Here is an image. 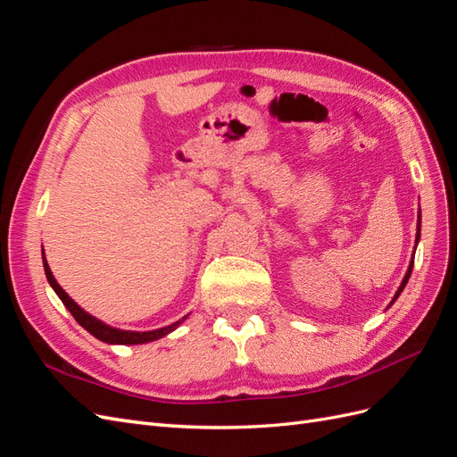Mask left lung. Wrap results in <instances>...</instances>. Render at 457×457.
I'll list each match as a JSON object with an SVG mask.
<instances>
[{
	"label": "left lung",
	"instance_id": "left-lung-1",
	"mask_svg": "<svg viewBox=\"0 0 457 457\" xmlns=\"http://www.w3.org/2000/svg\"><path fill=\"white\" fill-rule=\"evenodd\" d=\"M420 230H421V212H420V220H418V234H416V245H418V242H420ZM411 269H413V259L410 261V267H408V272H406V276H404V280H403V284H400V287H398V292L395 294V297H393V301H391V305L393 303L398 299V295L403 294V289L406 287V284H408V280H410V274H411Z\"/></svg>",
	"mask_w": 457,
	"mask_h": 457
}]
</instances>
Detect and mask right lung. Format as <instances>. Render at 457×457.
<instances>
[{"mask_svg": "<svg viewBox=\"0 0 457 457\" xmlns=\"http://www.w3.org/2000/svg\"><path fill=\"white\" fill-rule=\"evenodd\" d=\"M44 269H46V276H47V282L51 284V287L54 289V294H57L61 297V301L64 303V307L71 311V314L76 318V322L86 328L91 336H95L96 339H101L104 343H110V345H141V343H148V341H156L163 336H168L170 331H173L179 324H181L183 320H187V316H183L181 320L173 322L171 326H165V328H160V329H152V331H128V329H118V328H112L108 326L104 322H101L99 318L91 316L89 312H86L84 309H81L79 305H76L74 299H71V295H68L64 289L57 284V280H54V276L47 265V259L44 255Z\"/></svg>", "mask_w": 457, "mask_h": 457, "instance_id": "1", "label": "right lung"}]
</instances>
